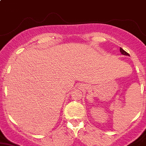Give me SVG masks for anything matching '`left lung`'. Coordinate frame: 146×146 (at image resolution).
<instances>
[{"instance_id":"1","label":"left lung","mask_w":146,"mask_h":146,"mask_svg":"<svg viewBox=\"0 0 146 146\" xmlns=\"http://www.w3.org/2000/svg\"><path fill=\"white\" fill-rule=\"evenodd\" d=\"M120 52H121V53H122V54L125 55V56H129V54H128V52H125V50H123L122 48H120Z\"/></svg>"}]
</instances>
